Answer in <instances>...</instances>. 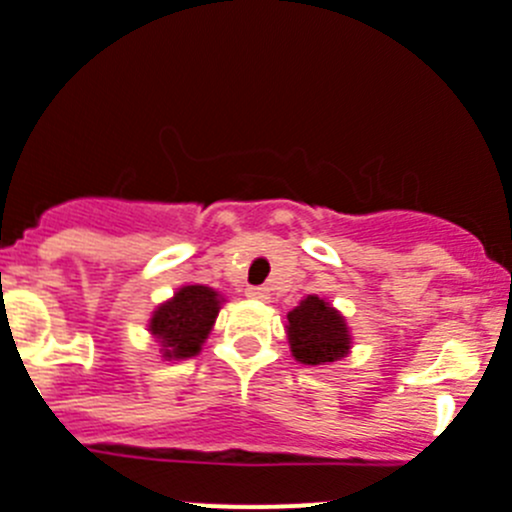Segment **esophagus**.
I'll return each instance as SVG.
<instances>
[{
  "mask_svg": "<svg viewBox=\"0 0 512 512\" xmlns=\"http://www.w3.org/2000/svg\"><path fill=\"white\" fill-rule=\"evenodd\" d=\"M245 295L250 297V300H260V302L270 300V290H267V287H247Z\"/></svg>",
  "mask_w": 512,
  "mask_h": 512,
  "instance_id": "34e87169",
  "label": "esophagus"
}]
</instances>
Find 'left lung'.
I'll list each match as a JSON object with an SVG mask.
<instances>
[{"label":"left lung","mask_w":512,"mask_h":512,"mask_svg":"<svg viewBox=\"0 0 512 512\" xmlns=\"http://www.w3.org/2000/svg\"><path fill=\"white\" fill-rule=\"evenodd\" d=\"M287 342L302 365H330L352 350V332L340 310L325 297L307 295L295 310L287 312Z\"/></svg>","instance_id":"8db88e82"}]
</instances>
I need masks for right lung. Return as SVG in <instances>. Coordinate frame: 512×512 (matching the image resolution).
Masks as SVG:
<instances>
[{
    "instance_id": "add662e5",
    "label": "right lung",
    "mask_w": 512,
    "mask_h": 512,
    "mask_svg": "<svg viewBox=\"0 0 512 512\" xmlns=\"http://www.w3.org/2000/svg\"><path fill=\"white\" fill-rule=\"evenodd\" d=\"M225 297L207 285H182L175 295L155 307L147 330L160 345L165 360H187L200 355L215 327Z\"/></svg>"
}]
</instances>
